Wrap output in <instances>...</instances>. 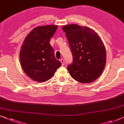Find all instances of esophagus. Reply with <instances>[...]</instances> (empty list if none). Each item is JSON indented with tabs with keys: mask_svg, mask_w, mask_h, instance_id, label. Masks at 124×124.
<instances>
[{
	"mask_svg": "<svg viewBox=\"0 0 124 124\" xmlns=\"http://www.w3.org/2000/svg\"><path fill=\"white\" fill-rule=\"evenodd\" d=\"M60 62H62V65H64V64H65V62H64V60L63 59H60Z\"/></svg>",
	"mask_w": 124,
	"mask_h": 124,
	"instance_id": "obj_1",
	"label": "esophagus"
}]
</instances>
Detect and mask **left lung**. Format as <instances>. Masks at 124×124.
Instances as JSON below:
<instances>
[{
	"label": "left lung",
	"mask_w": 124,
	"mask_h": 124,
	"mask_svg": "<svg viewBox=\"0 0 124 124\" xmlns=\"http://www.w3.org/2000/svg\"><path fill=\"white\" fill-rule=\"evenodd\" d=\"M73 55L68 70L77 81L88 83L96 80L105 68L106 54L103 43L93 30L78 24L62 27Z\"/></svg>",
	"instance_id": "1"
}]
</instances>
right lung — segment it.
<instances>
[{
	"mask_svg": "<svg viewBox=\"0 0 124 124\" xmlns=\"http://www.w3.org/2000/svg\"><path fill=\"white\" fill-rule=\"evenodd\" d=\"M58 26H39L27 36L20 51L19 59L25 73L35 81L44 82L50 79L62 62L55 58L50 39Z\"/></svg>",
	"mask_w": 124,
	"mask_h": 124,
	"instance_id": "1",
	"label": "right lung"
}]
</instances>
